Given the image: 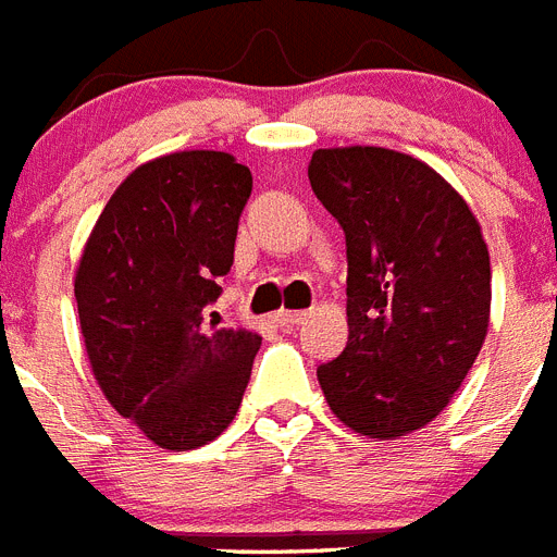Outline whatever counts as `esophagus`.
<instances>
[{
  "instance_id": "1",
  "label": "esophagus",
  "mask_w": 557,
  "mask_h": 557,
  "mask_svg": "<svg viewBox=\"0 0 557 557\" xmlns=\"http://www.w3.org/2000/svg\"><path fill=\"white\" fill-rule=\"evenodd\" d=\"M272 319L277 322L280 327H294V325H299L302 319H306V311H288V308H283V311L274 313Z\"/></svg>"
}]
</instances>
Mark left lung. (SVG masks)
<instances>
[{"instance_id":"8db88e82","label":"left lung","mask_w":557,"mask_h":557,"mask_svg":"<svg viewBox=\"0 0 557 557\" xmlns=\"http://www.w3.org/2000/svg\"><path fill=\"white\" fill-rule=\"evenodd\" d=\"M308 178L347 238V345L319 386L361 437H406L451 404L485 345L482 226L434 168L389 148H319Z\"/></svg>"}]
</instances>
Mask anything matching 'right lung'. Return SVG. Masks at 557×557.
<instances>
[{
    "instance_id": "1",
    "label": "right lung",
    "mask_w": 557,
    "mask_h": 557,
    "mask_svg": "<svg viewBox=\"0 0 557 557\" xmlns=\"http://www.w3.org/2000/svg\"><path fill=\"white\" fill-rule=\"evenodd\" d=\"M251 173L232 153L176 151L111 193L75 272L95 381L153 446L190 451L238 414L260 333L219 327Z\"/></svg>"
}]
</instances>
